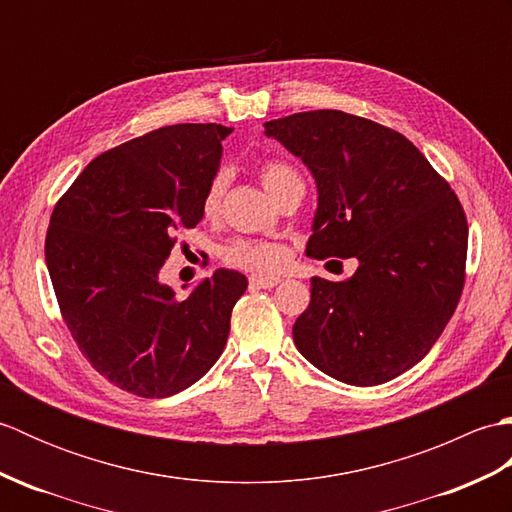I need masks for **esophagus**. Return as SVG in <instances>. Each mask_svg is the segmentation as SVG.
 Returning a JSON list of instances; mask_svg holds the SVG:
<instances>
[{"instance_id": "obj_1", "label": "esophagus", "mask_w": 512, "mask_h": 512, "mask_svg": "<svg viewBox=\"0 0 512 512\" xmlns=\"http://www.w3.org/2000/svg\"><path fill=\"white\" fill-rule=\"evenodd\" d=\"M248 281H250V286L270 290V288H275L281 279L279 277H266V275H253Z\"/></svg>"}]
</instances>
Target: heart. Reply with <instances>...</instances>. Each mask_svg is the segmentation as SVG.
<instances>
[{"mask_svg":"<svg viewBox=\"0 0 512 512\" xmlns=\"http://www.w3.org/2000/svg\"><path fill=\"white\" fill-rule=\"evenodd\" d=\"M259 178H262L264 187L273 193L277 200L284 198L290 189L303 187L299 171L292 167L290 162L279 160V158L262 162V165H259ZM224 189H226V176L222 171H217L209 180V184H206L204 195H202L204 215L211 217L220 211ZM222 259L228 266L253 270V273H262V275H273V273H279V270L288 264V250L277 242H262V239H233L231 244H226L222 248Z\"/></svg>","mask_w":512,"mask_h":512,"instance_id":"obj_1","label":"heart"}]
</instances>
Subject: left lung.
Returning <instances> with one entry per match:
<instances>
[{
  "instance_id": "8db88e82",
  "label": "left lung",
  "mask_w": 512,
  "mask_h": 512,
  "mask_svg": "<svg viewBox=\"0 0 512 512\" xmlns=\"http://www.w3.org/2000/svg\"><path fill=\"white\" fill-rule=\"evenodd\" d=\"M266 134L317 180L306 253L358 259L350 279H312L292 328L299 352L341 383H387L427 356L458 308L469 246L458 195L411 140L369 118L299 112Z\"/></svg>"
}]
</instances>
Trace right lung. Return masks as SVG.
<instances>
[{
  "instance_id": "1",
  "label": "right lung",
  "mask_w": 512,
  "mask_h": 512,
  "mask_svg": "<svg viewBox=\"0 0 512 512\" xmlns=\"http://www.w3.org/2000/svg\"><path fill=\"white\" fill-rule=\"evenodd\" d=\"M231 132L217 123L154 129L94 158L54 204L46 264L61 317L88 363L129 394H178L226 345L246 277L215 270L180 299L158 275L176 235L202 220Z\"/></svg>"
}]
</instances>
